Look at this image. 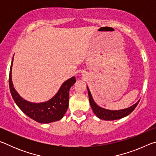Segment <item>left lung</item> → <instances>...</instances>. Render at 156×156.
I'll return each mask as SVG.
<instances>
[{
	"label": "left lung",
	"mask_w": 156,
	"mask_h": 156,
	"mask_svg": "<svg viewBox=\"0 0 156 156\" xmlns=\"http://www.w3.org/2000/svg\"><path fill=\"white\" fill-rule=\"evenodd\" d=\"M87 88L88 91V95H89V102H90V105L92 110H93L94 113H95L98 118H99L100 119L105 120H118L121 119L125 116L128 115L129 114L133 112V111L135 109V108L137 107L140 100L138 102L135 103L134 105H132V106L129 107L128 108H126V109H120V110H109V109H104V108L100 107L98 106L93 99V97H92L91 92L89 91V87L87 86Z\"/></svg>",
	"instance_id": "8db88e82"
}]
</instances>
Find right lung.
Wrapping results in <instances>:
<instances>
[{
    "instance_id": "obj_1",
    "label": "right lung",
    "mask_w": 156,
    "mask_h": 156,
    "mask_svg": "<svg viewBox=\"0 0 156 156\" xmlns=\"http://www.w3.org/2000/svg\"><path fill=\"white\" fill-rule=\"evenodd\" d=\"M13 59L9 72V89L12 96L20 110L31 119L40 123H50L62 119L69 105V89L76 82L73 76L62 83L55 96L46 102L34 103L23 99L14 87L12 78Z\"/></svg>"
}]
</instances>
